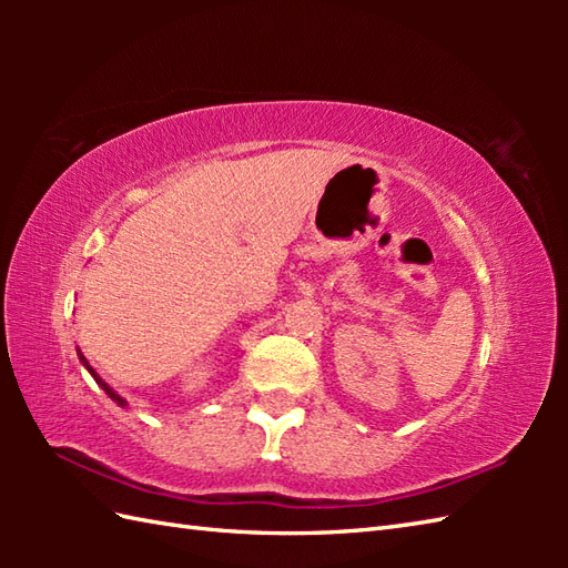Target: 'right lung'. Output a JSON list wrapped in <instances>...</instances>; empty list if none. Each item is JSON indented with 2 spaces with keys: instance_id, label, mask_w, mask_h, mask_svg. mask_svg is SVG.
I'll list each match as a JSON object with an SVG mask.
<instances>
[{
  "instance_id": "add662e5",
  "label": "right lung",
  "mask_w": 568,
  "mask_h": 568,
  "mask_svg": "<svg viewBox=\"0 0 568 568\" xmlns=\"http://www.w3.org/2000/svg\"><path fill=\"white\" fill-rule=\"evenodd\" d=\"M78 354H80V348H78ZM80 361H82V364H84V366H88V371L92 373V378H94V381H98V383L102 385V390H104L106 395H110V397H112V400H114L116 405H122V407H124V405H126V400H124V397H122V395H116V393H114V390L110 388V385H106V383H104V381H102V378L98 376V373H94V368H90V364H88V358H84V356L80 354Z\"/></svg>"
}]
</instances>
